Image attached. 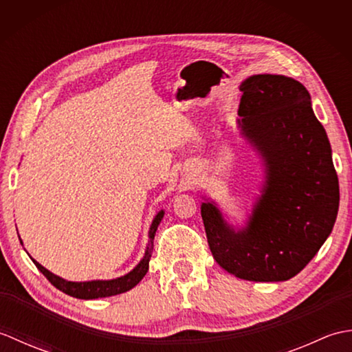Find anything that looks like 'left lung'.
<instances>
[{
  "mask_svg": "<svg viewBox=\"0 0 352 352\" xmlns=\"http://www.w3.org/2000/svg\"><path fill=\"white\" fill-rule=\"evenodd\" d=\"M237 125L265 164V183L246 226L234 230L213 201L201 204L213 258L248 281H286L330 236L339 180L330 140L300 81L258 74L241 85Z\"/></svg>",
  "mask_w": 352,
  "mask_h": 352,
  "instance_id": "1",
  "label": "left lung"
}]
</instances>
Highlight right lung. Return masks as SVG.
Listing matches in <instances>:
<instances>
[{"label":"right lung","instance_id":"1","mask_svg":"<svg viewBox=\"0 0 352 352\" xmlns=\"http://www.w3.org/2000/svg\"><path fill=\"white\" fill-rule=\"evenodd\" d=\"M164 212L160 210L159 213L155 214V218L153 219L151 227H149L148 231V245L145 250V256L142 258L138 266L130 271L129 274H125L119 278H113V280H94V281H68L63 280L60 276L54 275L52 272H50L48 269H45L41 263H37L36 260H33V263L36 265V267L47 276V280L52 284V286L57 287L58 290H62L63 294L78 298V300H96V298H106V296H113V295H119L124 294V292L133 289L136 284L144 278L145 274L148 272L149 267V258H151L153 254V248H154V236L157 227H159L160 221L163 219ZM21 241V239H19ZM22 243V242H21Z\"/></svg>","mask_w":352,"mask_h":352}]
</instances>
